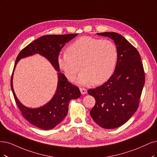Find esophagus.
<instances>
[{"label":"esophagus","mask_w":157,"mask_h":157,"mask_svg":"<svg viewBox=\"0 0 157 157\" xmlns=\"http://www.w3.org/2000/svg\"><path fill=\"white\" fill-rule=\"evenodd\" d=\"M79 89H80V91H81V93H82V94H86V92H87V90H86L85 88H82V87H81Z\"/></svg>","instance_id":"obj_1"}]
</instances>
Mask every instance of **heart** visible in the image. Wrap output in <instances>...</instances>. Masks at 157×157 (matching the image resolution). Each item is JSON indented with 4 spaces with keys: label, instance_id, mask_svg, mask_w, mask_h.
I'll list each match as a JSON object with an SVG mask.
<instances>
[{
    "label": "heart",
    "instance_id": "b5f03b06",
    "mask_svg": "<svg viewBox=\"0 0 157 157\" xmlns=\"http://www.w3.org/2000/svg\"><path fill=\"white\" fill-rule=\"evenodd\" d=\"M118 50L109 40L82 37L70 45L58 57V65L70 80L83 71L78 82L99 85L111 78L117 65Z\"/></svg>",
    "mask_w": 157,
    "mask_h": 157
}]
</instances>
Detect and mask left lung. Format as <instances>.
Instances as JSON below:
<instances>
[{"mask_svg": "<svg viewBox=\"0 0 157 157\" xmlns=\"http://www.w3.org/2000/svg\"><path fill=\"white\" fill-rule=\"evenodd\" d=\"M114 40L118 50L115 71L107 82L88 90L96 103L90 114L100 127L114 129L129 120L138 108L145 83V73L138 50L120 34L97 33Z\"/></svg>", "mask_w": 157, "mask_h": 157, "instance_id": "obj_1", "label": "left lung"}]
</instances>
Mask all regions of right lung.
<instances>
[{
    "label": "right lung",
    "instance_id": "right-lung-1",
    "mask_svg": "<svg viewBox=\"0 0 157 157\" xmlns=\"http://www.w3.org/2000/svg\"><path fill=\"white\" fill-rule=\"evenodd\" d=\"M77 35L78 33H71L42 36L26 46L17 57L13 71L17 62L21 58L39 54L48 59L58 72V83L56 94L48 103L37 109L28 108L18 100L13 89V74L11 75V88L17 106L24 118L40 129L49 130L60 124L67 114L69 101L77 99L81 96L78 86L70 83L65 75L59 72L60 69L58 65V57L61 49Z\"/></svg>",
    "mask_w": 157,
    "mask_h": 157
}]
</instances>
